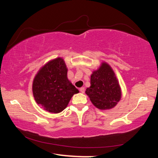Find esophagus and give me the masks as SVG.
Returning a JSON list of instances; mask_svg holds the SVG:
<instances>
[{"label":"esophagus","mask_w":158,"mask_h":158,"mask_svg":"<svg viewBox=\"0 0 158 158\" xmlns=\"http://www.w3.org/2000/svg\"><path fill=\"white\" fill-rule=\"evenodd\" d=\"M79 90H80V92H81V93H84L85 92V89H84V87H81V88H80Z\"/></svg>","instance_id":"34e87169"}]
</instances>
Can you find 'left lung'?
I'll return each mask as SVG.
<instances>
[{
  "mask_svg": "<svg viewBox=\"0 0 158 158\" xmlns=\"http://www.w3.org/2000/svg\"><path fill=\"white\" fill-rule=\"evenodd\" d=\"M93 105L100 110L114 108L121 100V88L114 69L107 63L102 62L90 75V86L85 90Z\"/></svg>",
  "mask_w": 158,
  "mask_h": 158,
  "instance_id": "8db88e82",
  "label": "left lung"
}]
</instances>
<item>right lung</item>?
Returning <instances> with one entry per match:
<instances>
[{
  "label": "right lung",
  "instance_id": "1",
  "mask_svg": "<svg viewBox=\"0 0 158 158\" xmlns=\"http://www.w3.org/2000/svg\"><path fill=\"white\" fill-rule=\"evenodd\" d=\"M32 89L36 102L53 114L63 111L72 97L79 92L68 79V68L61 57L48 61L39 69Z\"/></svg>",
  "mask_w": 158,
  "mask_h": 158
}]
</instances>
